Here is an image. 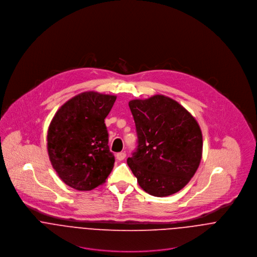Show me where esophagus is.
Wrapping results in <instances>:
<instances>
[{
    "mask_svg": "<svg viewBox=\"0 0 257 257\" xmlns=\"http://www.w3.org/2000/svg\"><path fill=\"white\" fill-rule=\"evenodd\" d=\"M125 156H126L125 152H118V153L116 154V159L119 160V161H121V160H123V159L125 158Z\"/></svg>",
    "mask_w": 257,
    "mask_h": 257,
    "instance_id": "esophagus-1",
    "label": "esophagus"
}]
</instances>
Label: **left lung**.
I'll return each mask as SVG.
<instances>
[{"label":"left lung","instance_id":"left-lung-1","mask_svg":"<svg viewBox=\"0 0 257 257\" xmlns=\"http://www.w3.org/2000/svg\"><path fill=\"white\" fill-rule=\"evenodd\" d=\"M136 122L138 151L127 165L143 190L166 197L184 188L196 173L203 136L196 118L177 101L154 95L128 102Z\"/></svg>","mask_w":257,"mask_h":257}]
</instances>
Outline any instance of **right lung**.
<instances>
[{"mask_svg":"<svg viewBox=\"0 0 257 257\" xmlns=\"http://www.w3.org/2000/svg\"><path fill=\"white\" fill-rule=\"evenodd\" d=\"M115 99L95 91L80 93L64 103L49 123V160L59 178L75 190L90 191L110 175L114 156L105 118Z\"/></svg>","mask_w":257,"mask_h":257,"instance_id":"1","label":"right lung"}]
</instances>
